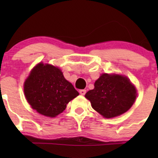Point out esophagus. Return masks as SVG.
Here are the masks:
<instances>
[{"label": "esophagus", "instance_id": "1", "mask_svg": "<svg viewBox=\"0 0 158 158\" xmlns=\"http://www.w3.org/2000/svg\"><path fill=\"white\" fill-rule=\"evenodd\" d=\"M79 93H80L81 95H85V94H86V90H85V89L80 90H79Z\"/></svg>", "mask_w": 158, "mask_h": 158}]
</instances>
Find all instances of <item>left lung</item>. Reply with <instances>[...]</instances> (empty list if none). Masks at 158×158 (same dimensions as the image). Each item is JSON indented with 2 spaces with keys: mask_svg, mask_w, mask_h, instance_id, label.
I'll return each mask as SVG.
<instances>
[{
  "mask_svg": "<svg viewBox=\"0 0 158 158\" xmlns=\"http://www.w3.org/2000/svg\"><path fill=\"white\" fill-rule=\"evenodd\" d=\"M137 92L129 79L121 75L104 73L94 83V88L85 97L92 108L106 118L120 115L131 108Z\"/></svg>",
  "mask_w": 158,
  "mask_h": 158,
  "instance_id": "8db88e82",
  "label": "left lung"
}]
</instances>
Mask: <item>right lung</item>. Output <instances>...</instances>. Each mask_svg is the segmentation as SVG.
Listing matches in <instances>:
<instances>
[{
	"label": "right lung",
	"mask_w": 158,
	"mask_h": 158,
	"mask_svg": "<svg viewBox=\"0 0 158 158\" xmlns=\"http://www.w3.org/2000/svg\"><path fill=\"white\" fill-rule=\"evenodd\" d=\"M24 94L33 109L42 115L54 117L64 111L67 104L79 92L64 79L60 69L40 63L25 81Z\"/></svg>",
	"instance_id": "right-lung-1"
}]
</instances>
